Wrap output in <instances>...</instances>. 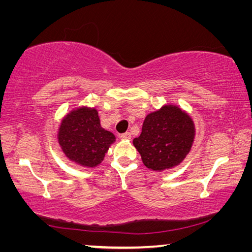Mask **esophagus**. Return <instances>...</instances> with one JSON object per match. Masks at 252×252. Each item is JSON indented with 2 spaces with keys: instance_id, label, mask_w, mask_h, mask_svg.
I'll return each mask as SVG.
<instances>
[{
  "instance_id": "34e87169",
  "label": "esophagus",
  "mask_w": 252,
  "mask_h": 252,
  "mask_svg": "<svg viewBox=\"0 0 252 252\" xmlns=\"http://www.w3.org/2000/svg\"><path fill=\"white\" fill-rule=\"evenodd\" d=\"M120 138L122 140H130L131 139V133L130 132H126V133H123L120 135Z\"/></svg>"
}]
</instances>
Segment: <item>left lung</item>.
Instances as JSON below:
<instances>
[{
    "label": "left lung",
    "instance_id": "left-lung-1",
    "mask_svg": "<svg viewBox=\"0 0 252 252\" xmlns=\"http://www.w3.org/2000/svg\"><path fill=\"white\" fill-rule=\"evenodd\" d=\"M194 136V123L189 114L177 105L165 104L146 117L133 146L148 169L163 171L185 160Z\"/></svg>",
    "mask_w": 252,
    "mask_h": 252
}]
</instances>
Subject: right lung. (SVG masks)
<instances>
[{"label":"right lung","instance_id":"obj_1","mask_svg":"<svg viewBox=\"0 0 252 252\" xmlns=\"http://www.w3.org/2000/svg\"><path fill=\"white\" fill-rule=\"evenodd\" d=\"M58 141L70 161L81 167L94 168L103 161L116 136L101 126L96 109L80 106L62 119Z\"/></svg>","mask_w":252,"mask_h":252}]
</instances>
